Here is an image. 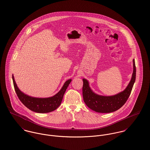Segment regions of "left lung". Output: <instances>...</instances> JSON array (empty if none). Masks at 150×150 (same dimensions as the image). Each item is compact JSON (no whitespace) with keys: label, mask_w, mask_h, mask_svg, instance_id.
<instances>
[{"label":"left lung","mask_w":150,"mask_h":150,"mask_svg":"<svg viewBox=\"0 0 150 150\" xmlns=\"http://www.w3.org/2000/svg\"><path fill=\"white\" fill-rule=\"evenodd\" d=\"M133 71L131 80L126 88L122 92L112 96H102L94 93L89 87L88 82L83 79V97L86 105L91 110L108 113L113 112L121 108L128 99L136 79V66L133 60Z\"/></svg>","instance_id":"1"}]
</instances>
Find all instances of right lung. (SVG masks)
Returning a JSON list of instances; mask_svg holds the SVG:
<instances>
[{"mask_svg": "<svg viewBox=\"0 0 150 150\" xmlns=\"http://www.w3.org/2000/svg\"><path fill=\"white\" fill-rule=\"evenodd\" d=\"M13 81L17 96L22 103L29 109L36 113H45L56 110L61 104L64 94L71 79H68L62 87V89L54 96L50 98H34L23 93L17 87V84L13 75Z\"/></svg>", "mask_w": 150, "mask_h": 150, "instance_id": "right-lung-1", "label": "right lung"}]
</instances>
